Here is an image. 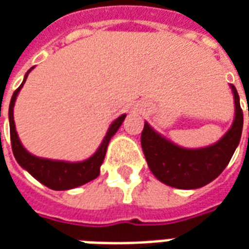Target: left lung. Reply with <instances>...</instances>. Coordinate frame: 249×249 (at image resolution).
I'll use <instances>...</instances> for the list:
<instances>
[{
	"mask_svg": "<svg viewBox=\"0 0 249 249\" xmlns=\"http://www.w3.org/2000/svg\"><path fill=\"white\" fill-rule=\"evenodd\" d=\"M231 89L235 100L232 126L218 142L210 146L199 149L181 148L145 123L141 133V146L149 169L158 181L183 190L199 189L213 181L226 169L240 142L243 130V110L239 93L233 86H231Z\"/></svg>",
	"mask_w": 249,
	"mask_h": 249,
	"instance_id": "8db88e82",
	"label": "left lung"
}]
</instances>
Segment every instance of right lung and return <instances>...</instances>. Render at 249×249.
<instances>
[{
	"label": "right lung",
	"mask_w": 249,
	"mask_h": 249,
	"mask_svg": "<svg viewBox=\"0 0 249 249\" xmlns=\"http://www.w3.org/2000/svg\"><path fill=\"white\" fill-rule=\"evenodd\" d=\"M33 68L34 67H31L27 71L22 84L14 91L12 100H10V106H9V124H10V141H12L13 154H14L17 162L25 170L29 171L36 181H39L40 183H43V185L53 189V190H70V189H73V187L86 185L88 182H91L92 179L97 178L99 174H100V166L103 161H104V157H106L108 143H109L112 136L119 130L126 115H121L110 124L109 129L107 132L106 137L103 140V142L96 150V153L86 161H54V160H49V158H40L36 157V156H33L31 153H29L26 149L23 148V145L19 141V137H18L16 130V124H14V115H13L17 96L21 91V88L23 87V84H25L27 79V75Z\"/></svg>",
	"instance_id": "1"
}]
</instances>
